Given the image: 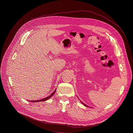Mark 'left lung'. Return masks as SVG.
<instances>
[{
  "label": "left lung",
  "instance_id": "left-lung-1",
  "mask_svg": "<svg viewBox=\"0 0 133 133\" xmlns=\"http://www.w3.org/2000/svg\"><path fill=\"white\" fill-rule=\"evenodd\" d=\"M81 103H82V104H84V105L85 106H86V107H88V105H86V104H84V103H83V102H81Z\"/></svg>",
  "mask_w": 133,
  "mask_h": 133
}]
</instances>
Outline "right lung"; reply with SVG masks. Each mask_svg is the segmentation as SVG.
Listing matches in <instances>:
<instances>
[{
    "instance_id": "1",
    "label": "right lung",
    "mask_w": 133,
    "mask_h": 133,
    "mask_svg": "<svg viewBox=\"0 0 133 133\" xmlns=\"http://www.w3.org/2000/svg\"><path fill=\"white\" fill-rule=\"evenodd\" d=\"M55 92H56V90H55L51 95H50V96H49L47 97L44 98H43V99H39V100H37V101H31V102H41V101H46V100H48L49 98H50L52 96H53V95L55 94Z\"/></svg>"
}]
</instances>
